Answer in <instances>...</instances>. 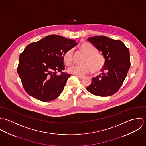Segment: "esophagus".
<instances>
[{
	"label": "esophagus",
	"mask_w": 146,
	"mask_h": 146,
	"mask_svg": "<svg viewBox=\"0 0 146 146\" xmlns=\"http://www.w3.org/2000/svg\"><path fill=\"white\" fill-rule=\"evenodd\" d=\"M76 76L78 78H79L80 79H83L84 78V76H78V75H76Z\"/></svg>",
	"instance_id": "1"
}]
</instances>
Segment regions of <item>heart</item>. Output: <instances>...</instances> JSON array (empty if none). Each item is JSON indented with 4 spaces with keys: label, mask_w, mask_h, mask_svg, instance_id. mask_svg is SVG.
<instances>
[{
    "label": "heart",
    "mask_w": 146,
    "mask_h": 146,
    "mask_svg": "<svg viewBox=\"0 0 146 146\" xmlns=\"http://www.w3.org/2000/svg\"><path fill=\"white\" fill-rule=\"evenodd\" d=\"M80 49L86 54L82 61L83 64L73 66L68 69V72L75 75L83 76L91 70L94 73L101 71L104 66L106 60L104 56L98 53V49L88 42L82 43L80 45ZM63 60L67 66L72 63V49H69L64 53Z\"/></svg>",
    "instance_id": "heart-1"
}]
</instances>
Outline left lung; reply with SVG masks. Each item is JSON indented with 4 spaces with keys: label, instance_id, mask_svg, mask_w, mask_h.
Returning <instances> with one entry per match:
<instances>
[{
    "label": "left lung",
    "instance_id": "obj_1",
    "mask_svg": "<svg viewBox=\"0 0 146 146\" xmlns=\"http://www.w3.org/2000/svg\"><path fill=\"white\" fill-rule=\"evenodd\" d=\"M88 40L102 52L106 63L102 70L103 72L92 78L86 89L97 96H112L122 85L130 68L129 49L120 40L104 36L89 38Z\"/></svg>",
    "mask_w": 146,
    "mask_h": 146
}]
</instances>
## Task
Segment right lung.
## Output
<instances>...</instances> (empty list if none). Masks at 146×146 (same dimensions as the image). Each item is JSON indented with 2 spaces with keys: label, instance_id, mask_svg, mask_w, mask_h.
<instances>
[{
  "label": "right lung",
  "instance_id": "obj_1",
  "mask_svg": "<svg viewBox=\"0 0 146 146\" xmlns=\"http://www.w3.org/2000/svg\"><path fill=\"white\" fill-rule=\"evenodd\" d=\"M77 44L57 35L29 44L20 56L17 70L27 93L42 102L57 98L71 76L62 72L63 56ZM57 72L62 74L57 76Z\"/></svg>",
  "mask_w": 146,
  "mask_h": 146
}]
</instances>
